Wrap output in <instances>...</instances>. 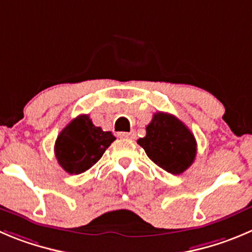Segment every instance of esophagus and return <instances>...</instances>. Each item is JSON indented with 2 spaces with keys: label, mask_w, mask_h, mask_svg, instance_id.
I'll list each match as a JSON object with an SVG mask.
<instances>
[{
  "label": "esophagus",
  "mask_w": 252,
  "mask_h": 252,
  "mask_svg": "<svg viewBox=\"0 0 252 252\" xmlns=\"http://www.w3.org/2000/svg\"><path fill=\"white\" fill-rule=\"evenodd\" d=\"M118 135L121 138H129V139H134L135 138V133L134 131H121V133H118Z\"/></svg>",
  "instance_id": "1"
}]
</instances>
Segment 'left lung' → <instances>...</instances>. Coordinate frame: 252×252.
<instances>
[{
  "mask_svg": "<svg viewBox=\"0 0 252 252\" xmlns=\"http://www.w3.org/2000/svg\"><path fill=\"white\" fill-rule=\"evenodd\" d=\"M150 160L171 174H182L196 157V140L175 115L158 112L147 126V135L138 139Z\"/></svg>",
  "mask_w": 252,
  "mask_h": 252,
  "instance_id": "obj_1",
  "label": "left lung"
}]
</instances>
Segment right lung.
<instances>
[{
    "label": "right lung",
    "mask_w": 252,
    "mask_h": 252,
    "mask_svg": "<svg viewBox=\"0 0 252 252\" xmlns=\"http://www.w3.org/2000/svg\"><path fill=\"white\" fill-rule=\"evenodd\" d=\"M114 140L112 131H103L94 126L89 115H78L57 137L56 158L68 174L77 175L97 163Z\"/></svg>",
    "instance_id": "obj_1"
}]
</instances>
